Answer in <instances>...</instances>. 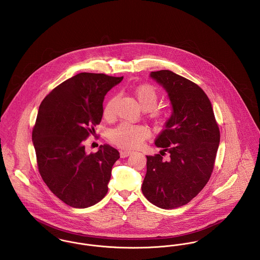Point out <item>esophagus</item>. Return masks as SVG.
I'll list each match as a JSON object with an SVG mask.
<instances>
[{"label": "esophagus", "mask_w": 260, "mask_h": 260, "mask_svg": "<svg viewBox=\"0 0 260 260\" xmlns=\"http://www.w3.org/2000/svg\"><path fill=\"white\" fill-rule=\"evenodd\" d=\"M133 154V151H128V150H120V157L121 158H124V157H127L128 155Z\"/></svg>", "instance_id": "34e87169"}]
</instances>
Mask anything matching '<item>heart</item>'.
<instances>
[{"label": "heart", "mask_w": 260, "mask_h": 260, "mask_svg": "<svg viewBox=\"0 0 260 260\" xmlns=\"http://www.w3.org/2000/svg\"><path fill=\"white\" fill-rule=\"evenodd\" d=\"M135 95L140 106L144 111H149L150 116L157 119L164 120L165 115L153 108L157 103V92L155 88L149 85L139 86L135 89ZM116 98H111L104 108V116L111 118L115 114ZM149 131L147 127L140 124H131L127 122L120 123L116 128L110 133V140L113 144H116L122 148H137L143 144L144 140L148 138Z\"/></svg>", "instance_id": "heart-1"}]
</instances>
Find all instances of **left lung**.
<instances>
[{
    "instance_id": "obj_1",
    "label": "left lung",
    "mask_w": 260,
    "mask_h": 260,
    "mask_svg": "<svg viewBox=\"0 0 260 260\" xmlns=\"http://www.w3.org/2000/svg\"><path fill=\"white\" fill-rule=\"evenodd\" d=\"M149 77L165 88L172 105V115L154 142L170 157L146 155L142 190L155 206L173 209L190 202L207 183L219 128L211 103L198 85L169 70L151 72Z\"/></svg>"
}]
</instances>
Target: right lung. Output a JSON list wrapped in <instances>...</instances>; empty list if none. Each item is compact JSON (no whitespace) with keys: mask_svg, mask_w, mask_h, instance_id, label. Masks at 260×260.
Masks as SVG:
<instances>
[{"mask_svg":"<svg viewBox=\"0 0 260 260\" xmlns=\"http://www.w3.org/2000/svg\"><path fill=\"white\" fill-rule=\"evenodd\" d=\"M122 77L81 73L55 87L42 102L32 129L39 172L66 204L86 208L108 192L119 152L109 144L87 153L83 142L102 120L107 92Z\"/></svg>","mask_w":260,"mask_h":260,"instance_id":"right-lung-1","label":"right lung"}]
</instances>
